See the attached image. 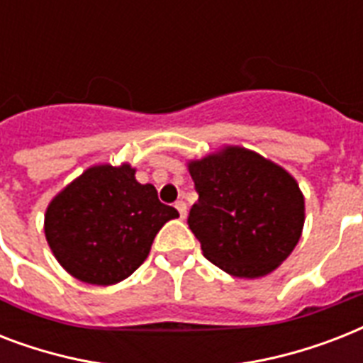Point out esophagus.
<instances>
[{
	"label": "esophagus",
	"mask_w": 363,
	"mask_h": 363,
	"mask_svg": "<svg viewBox=\"0 0 363 363\" xmlns=\"http://www.w3.org/2000/svg\"><path fill=\"white\" fill-rule=\"evenodd\" d=\"M175 209L179 211V215H181V218H186V203H184L182 199H179V201H177Z\"/></svg>",
	"instance_id": "34e87169"
}]
</instances>
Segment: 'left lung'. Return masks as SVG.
I'll list each match as a JSON object with an SVG mask.
<instances>
[{"label":"left lung","instance_id":"8db88e82","mask_svg":"<svg viewBox=\"0 0 363 363\" xmlns=\"http://www.w3.org/2000/svg\"><path fill=\"white\" fill-rule=\"evenodd\" d=\"M198 201L188 226L211 264L239 279L277 269L301 238L305 201L281 165L242 147L188 164Z\"/></svg>","mask_w":363,"mask_h":363}]
</instances>
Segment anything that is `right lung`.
I'll return each instance as SVG.
<instances>
[{"mask_svg": "<svg viewBox=\"0 0 363 363\" xmlns=\"http://www.w3.org/2000/svg\"><path fill=\"white\" fill-rule=\"evenodd\" d=\"M177 216L152 184L135 181L130 164L94 165L50 201L45 235L69 275L109 286L147 259L156 233Z\"/></svg>", "mask_w": 363, "mask_h": 363, "instance_id": "add662e5", "label": "right lung"}]
</instances>
